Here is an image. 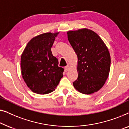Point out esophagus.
<instances>
[{"mask_svg": "<svg viewBox=\"0 0 129 129\" xmlns=\"http://www.w3.org/2000/svg\"><path fill=\"white\" fill-rule=\"evenodd\" d=\"M64 69H65V72H67L69 70V69H70V66H69V65H67V66L65 67Z\"/></svg>", "mask_w": 129, "mask_h": 129, "instance_id": "1", "label": "esophagus"}]
</instances>
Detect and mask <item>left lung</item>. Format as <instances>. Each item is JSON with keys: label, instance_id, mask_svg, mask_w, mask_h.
Segmentation results:
<instances>
[{"label": "left lung", "instance_id": "1", "mask_svg": "<svg viewBox=\"0 0 129 129\" xmlns=\"http://www.w3.org/2000/svg\"><path fill=\"white\" fill-rule=\"evenodd\" d=\"M69 42L78 57V77L73 82L84 94L97 92L105 84L110 71V56L101 37L87 28L67 32Z\"/></svg>", "mask_w": 129, "mask_h": 129}]
</instances>
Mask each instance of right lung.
Masks as SVG:
<instances>
[{
    "mask_svg": "<svg viewBox=\"0 0 129 129\" xmlns=\"http://www.w3.org/2000/svg\"><path fill=\"white\" fill-rule=\"evenodd\" d=\"M59 33H46L33 38L21 56V75L34 93L47 94L54 91L63 77L64 68L51 48Z\"/></svg>",
    "mask_w": 129,
    "mask_h": 129,
    "instance_id": "obj_1",
    "label": "right lung"
}]
</instances>
